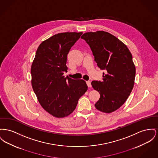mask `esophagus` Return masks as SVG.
<instances>
[{"label":"esophagus","mask_w":158,"mask_h":158,"mask_svg":"<svg viewBox=\"0 0 158 158\" xmlns=\"http://www.w3.org/2000/svg\"><path fill=\"white\" fill-rule=\"evenodd\" d=\"M86 84H87V85H88V86L89 88H91V81H86Z\"/></svg>","instance_id":"esophagus-1"}]
</instances>
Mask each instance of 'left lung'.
I'll return each mask as SVG.
<instances>
[{"instance_id": "left-lung-1", "label": "left lung", "mask_w": 158, "mask_h": 158, "mask_svg": "<svg viewBox=\"0 0 158 158\" xmlns=\"http://www.w3.org/2000/svg\"><path fill=\"white\" fill-rule=\"evenodd\" d=\"M89 45L98 67L105 70L102 81L91 82L100 94L95 107L110 113L118 109L128 98L134 85L135 67L127 47L110 33L97 31L81 36Z\"/></svg>"}]
</instances>
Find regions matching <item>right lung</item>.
I'll list each match as a JSON object with an SVG mask.
<instances>
[{"instance_id":"1","label":"right lung","mask_w":158,"mask_h":158,"mask_svg":"<svg viewBox=\"0 0 158 158\" xmlns=\"http://www.w3.org/2000/svg\"><path fill=\"white\" fill-rule=\"evenodd\" d=\"M82 35L61 33L43 41L31 64V85L37 100L45 110L56 118L70 114L88 89L84 80L63 76L67 72V54Z\"/></svg>"}]
</instances>
